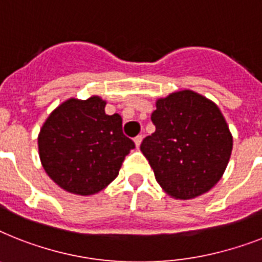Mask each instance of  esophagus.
<instances>
[{
	"mask_svg": "<svg viewBox=\"0 0 262 262\" xmlns=\"http://www.w3.org/2000/svg\"><path fill=\"white\" fill-rule=\"evenodd\" d=\"M141 141H142V136L138 135L137 137H135V144L137 148H140V145H141Z\"/></svg>",
	"mask_w": 262,
	"mask_h": 262,
	"instance_id": "34e87169",
	"label": "esophagus"
}]
</instances>
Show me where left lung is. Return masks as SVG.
<instances>
[{"label": "left lung", "instance_id": "8db88e82", "mask_svg": "<svg viewBox=\"0 0 262 262\" xmlns=\"http://www.w3.org/2000/svg\"><path fill=\"white\" fill-rule=\"evenodd\" d=\"M150 120L156 130L142 140L140 149L161 188L184 201L211 190L233 149L220 107L195 91H176L157 99Z\"/></svg>", "mask_w": 262, "mask_h": 262}]
</instances>
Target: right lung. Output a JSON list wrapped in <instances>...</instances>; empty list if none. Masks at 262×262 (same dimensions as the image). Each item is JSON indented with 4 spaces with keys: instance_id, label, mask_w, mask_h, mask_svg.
Returning <instances> with one entry per match:
<instances>
[{
    "instance_id": "obj_1",
    "label": "right lung",
    "mask_w": 262,
    "mask_h": 262,
    "mask_svg": "<svg viewBox=\"0 0 262 262\" xmlns=\"http://www.w3.org/2000/svg\"><path fill=\"white\" fill-rule=\"evenodd\" d=\"M106 101L70 98L40 129L39 156L47 175L67 192L94 195L116 179L135 142L122 133L120 114L107 116Z\"/></svg>"
}]
</instances>
